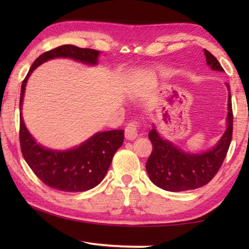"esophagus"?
<instances>
[{
  "instance_id": "obj_1",
  "label": "esophagus",
  "mask_w": 249,
  "mask_h": 249,
  "mask_svg": "<svg viewBox=\"0 0 249 249\" xmlns=\"http://www.w3.org/2000/svg\"><path fill=\"white\" fill-rule=\"evenodd\" d=\"M140 132V124L137 122H130L125 127V138L128 141H134L138 136Z\"/></svg>"
}]
</instances>
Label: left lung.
I'll use <instances>...</instances> for the list:
<instances>
[{"mask_svg":"<svg viewBox=\"0 0 249 249\" xmlns=\"http://www.w3.org/2000/svg\"><path fill=\"white\" fill-rule=\"evenodd\" d=\"M206 64L215 71H224L217 59L204 49ZM229 90V113L227 128L217 145L205 153L191 154L178 148L172 142L162 140L155 126L148 134L153 151L146 163L150 180L163 190L180 192L197 189L209 183L220 170L229 151L233 136V109H231V87Z\"/></svg>","mask_w":249,"mask_h":249,"instance_id":"obj_1","label":"left lung"}]
</instances>
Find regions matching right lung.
<instances>
[{
	"mask_svg": "<svg viewBox=\"0 0 249 249\" xmlns=\"http://www.w3.org/2000/svg\"><path fill=\"white\" fill-rule=\"evenodd\" d=\"M100 52L62 45L46 52L36 59L20 88L19 111H22L25 87L28 77L37 67L53 58H71L83 64L95 65ZM124 142V130L114 129L96 133L72 149L58 151L45 148L29 134L19 116V142L23 157L34 174L53 189L65 192H82L98 185L107 175L113 156Z\"/></svg>",
	"mask_w": 249,
	"mask_h": 249,
	"instance_id": "1",
	"label": "right lung"
}]
</instances>
